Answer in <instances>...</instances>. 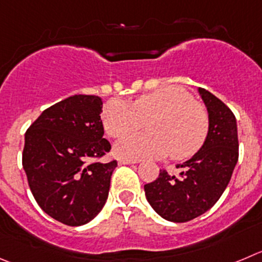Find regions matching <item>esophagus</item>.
<instances>
[{
	"label": "esophagus",
	"instance_id": "1",
	"mask_svg": "<svg viewBox=\"0 0 262 262\" xmlns=\"http://www.w3.org/2000/svg\"><path fill=\"white\" fill-rule=\"evenodd\" d=\"M137 163L136 160H130V159H120L119 164L120 165H129V164H134Z\"/></svg>",
	"mask_w": 262,
	"mask_h": 262
}]
</instances>
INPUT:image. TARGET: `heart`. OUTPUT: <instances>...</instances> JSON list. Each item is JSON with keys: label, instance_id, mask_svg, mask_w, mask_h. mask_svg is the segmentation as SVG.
<instances>
[{"label": "heart", "instance_id": "heart-1", "mask_svg": "<svg viewBox=\"0 0 262 262\" xmlns=\"http://www.w3.org/2000/svg\"><path fill=\"white\" fill-rule=\"evenodd\" d=\"M148 121L147 135L125 137L115 152L126 159H154L169 154L172 159L191 158L204 145L209 133V114L192 101L183 88L164 86L128 103L111 99L103 107L102 124L107 136L121 138Z\"/></svg>", "mask_w": 262, "mask_h": 262}]
</instances>
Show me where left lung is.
<instances>
[{
  "instance_id": "obj_1",
  "label": "left lung",
  "mask_w": 262,
  "mask_h": 262,
  "mask_svg": "<svg viewBox=\"0 0 262 262\" xmlns=\"http://www.w3.org/2000/svg\"><path fill=\"white\" fill-rule=\"evenodd\" d=\"M209 114V133L203 147L178 168V177L160 170L145 185L147 202L163 219L186 222L211 209L224 194L239 156L238 128L231 110L216 95L199 88Z\"/></svg>"
}]
</instances>
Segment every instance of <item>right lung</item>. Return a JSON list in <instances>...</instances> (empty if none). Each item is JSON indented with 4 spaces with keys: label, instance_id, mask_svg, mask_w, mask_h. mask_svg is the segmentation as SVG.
Instances as JSON below:
<instances>
[{
    "label": "right lung",
    "instance_id": "obj_1",
    "mask_svg": "<svg viewBox=\"0 0 262 262\" xmlns=\"http://www.w3.org/2000/svg\"><path fill=\"white\" fill-rule=\"evenodd\" d=\"M102 99L72 95L46 108L26 132L23 168L45 213L81 226L102 211L117 161L98 163L111 150L103 138Z\"/></svg>",
    "mask_w": 262,
    "mask_h": 262
}]
</instances>
